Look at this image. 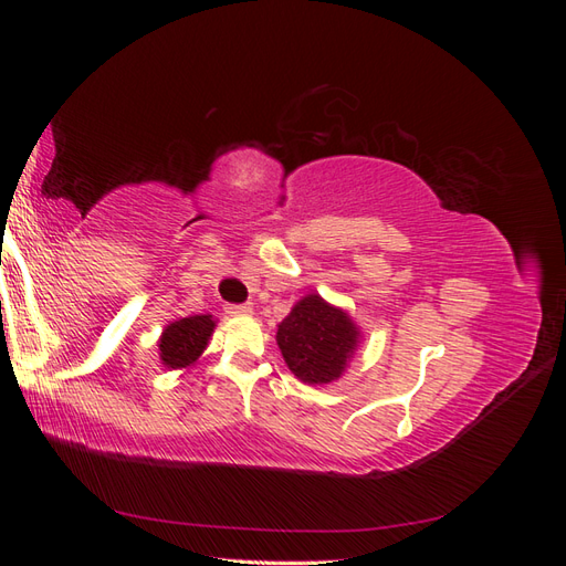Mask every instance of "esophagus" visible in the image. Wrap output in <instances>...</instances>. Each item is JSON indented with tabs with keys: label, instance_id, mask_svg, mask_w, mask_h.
<instances>
[{
	"label": "esophagus",
	"instance_id": "obj_1",
	"mask_svg": "<svg viewBox=\"0 0 566 566\" xmlns=\"http://www.w3.org/2000/svg\"><path fill=\"white\" fill-rule=\"evenodd\" d=\"M224 310L231 316H248V314H252V304L250 302H245V304H227Z\"/></svg>",
	"mask_w": 566,
	"mask_h": 566
}]
</instances>
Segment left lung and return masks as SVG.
Masks as SVG:
<instances>
[{
	"label": "left lung",
	"mask_w": 566,
	"mask_h": 566,
	"mask_svg": "<svg viewBox=\"0 0 566 566\" xmlns=\"http://www.w3.org/2000/svg\"><path fill=\"white\" fill-rule=\"evenodd\" d=\"M276 339L287 368L302 382L328 385L345 370L358 331L345 312L318 295H306L279 325Z\"/></svg>",
	"instance_id": "8db88e82"
}]
</instances>
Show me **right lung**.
Wrapping results in <instances>:
<instances>
[{
	"mask_svg": "<svg viewBox=\"0 0 566 566\" xmlns=\"http://www.w3.org/2000/svg\"><path fill=\"white\" fill-rule=\"evenodd\" d=\"M214 331L212 316H188L169 323L160 337V358L167 368H186L198 361Z\"/></svg>",
	"mask_w": 566,
	"mask_h": 566,
	"instance_id": "add662e5",
	"label": "right lung"
}]
</instances>
